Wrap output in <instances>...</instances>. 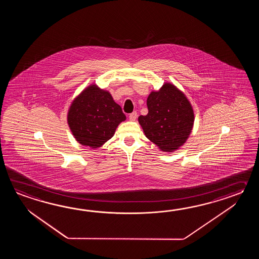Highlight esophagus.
Returning a JSON list of instances; mask_svg holds the SVG:
<instances>
[{
    "mask_svg": "<svg viewBox=\"0 0 259 259\" xmlns=\"http://www.w3.org/2000/svg\"><path fill=\"white\" fill-rule=\"evenodd\" d=\"M128 118H130L131 121H135L136 118H137V112H133V113H132V114L128 116Z\"/></svg>",
    "mask_w": 259,
    "mask_h": 259,
    "instance_id": "34e87169",
    "label": "esophagus"
}]
</instances>
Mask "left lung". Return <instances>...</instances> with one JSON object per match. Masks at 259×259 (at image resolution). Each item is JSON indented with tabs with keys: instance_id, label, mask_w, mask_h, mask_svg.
Listing matches in <instances>:
<instances>
[{
	"instance_id": "left-lung-1",
	"label": "left lung",
	"mask_w": 259,
	"mask_h": 259,
	"mask_svg": "<svg viewBox=\"0 0 259 259\" xmlns=\"http://www.w3.org/2000/svg\"><path fill=\"white\" fill-rule=\"evenodd\" d=\"M148 114L138 120L145 136L164 152H173L186 142L193 130L194 114L186 96L170 83L147 98Z\"/></svg>"
}]
</instances>
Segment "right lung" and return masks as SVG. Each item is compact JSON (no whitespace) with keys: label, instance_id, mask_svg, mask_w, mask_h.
Masks as SVG:
<instances>
[{"label":"right lung","instance_id":"add662e5","mask_svg":"<svg viewBox=\"0 0 259 259\" xmlns=\"http://www.w3.org/2000/svg\"><path fill=\"white\" fill-rule=\"evenodd\" d=\"M125 119L120 105L108 92L96 85L89 86L75 98L67 114L68 126L75 139L92 148H98L110 140Z\"/></svg>","mask_w":259,"mask_h":259}]
</instances>
